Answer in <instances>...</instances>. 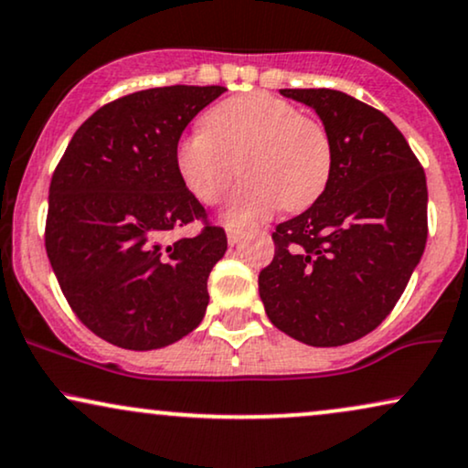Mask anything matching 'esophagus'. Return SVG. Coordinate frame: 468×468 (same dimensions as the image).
I'll return each mask as SVG.
<instances>
[{
    "label": "esophagus",
    "instance_id": "1",
    "mask_svg": "<svg viewBox=\"0 0 468 468\" xmlns=\"http://www.w3.org/2000/svg\"><path fill=\"white\" fill-rule=\"evenodd\" d=\"M243 239H245V234L240 232V229L228 228V243H229V245H239Z\"/></svg>",
    "mask_w": 468,
    "mask_h": 468
}]
</instances>
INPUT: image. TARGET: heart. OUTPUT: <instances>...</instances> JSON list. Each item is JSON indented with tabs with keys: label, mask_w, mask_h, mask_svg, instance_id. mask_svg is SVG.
<instances>
[{
	"label": "heart",
	"mask_w": 468,
	"mask_h": 468,
	"mask_svg": "<svg viewBox=\"0 0 468 468\" xmlns=\"http://www.w3.org/2000/svg\"><path fill=\"white\" fill-rule=\"evenodd\" d=\"M176 169L201 204H217L236 171L245 180L223 207L225 221L251 228L282 206L305 210L325 193L334 171L332 136L319 119L264 90L218 101L176 145Z\"/></svg>",
	"instance_id": "heart-1"
}]
</instances>
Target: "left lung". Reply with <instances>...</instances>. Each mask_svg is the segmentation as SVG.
<instances>
[{
  "mask_svg": "<svg viewBox=\"0 0 468 468\" xmlns=\"http://www.w3.org/2000/svg\"><path fill=\"white\" fill-rule=\"evenodd\" d=\"M314 108L332 136L325 193L273 232L258 275L271 323L313 347H338L382 323L428 240V182L382 111L332 89H282Z\"/></svg>",
  "mask_w": 468,
  "mask_h": 468,
  "instance_id": "left-lung-1",
  "label": "left lung"
}]
</instances>
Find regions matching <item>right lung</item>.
I'll list each match as a JSON object with an SVG mask.
<instances>
[{"instance_id":"obj_1","label":"right lung","mask_w":468,"mask_h":468,"mask_svg":"<svg viewBox=\"0 0 468 468\" xmlns=\"http://www.w3.org/2000/svg\"><path fill=\"white\" fill-rule=\"evenodd\" d=\"M223 90L176 84L119 97L75 130L51 176V269L75 316L117 347H166L204 319L228 236L184 186L173 154ZM195 220L193 239H168Z\"/></svg>"}]
</instances>
